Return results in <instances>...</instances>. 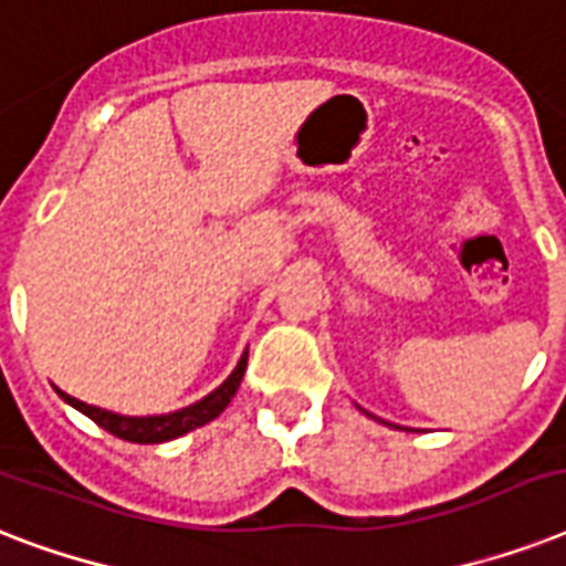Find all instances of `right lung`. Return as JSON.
Instances as JSON below:
<instances>
[{"label":"right lung","instance_id":"add662e5","mask_svg":"<svg viewBox=\"0 0 566 566\" xmlns=\"http://www.w3.org/2000/svg\"><path fill=\"white\" fill-rule=\"evenodd\" d=\"M247 373V355L240 358V364L234 367L226 381H222L213 394H208L205 399H199L190 408H181L176 413H164V417H119V413L102 411V408H93V405L82 402V399H75V396L57 394L64 396L66 402L78 408L82 413H87L96 426H102L105 431H111L114 438H123L128 443H164V440L179 438V434H188V431L199 429L205 422H211L213 417H220L222 408L231 402V396L238 394L240 378Z\"/></svg>","mask_w":566,"mask_h":566}]
</instances>
